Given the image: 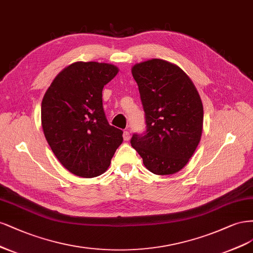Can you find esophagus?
Wrapping results in <instances>:
<instances>
[{
	"mask_svg": "<svg viewBox=\"0 0 253 253\" xmlns=\"http://www.w3.org/2000/svg\"><path fill=\"white\" fill-rule=\"evenodd\" d=\"M123 138H124V141H129L130 140V133L128 131H124Z\"/></svg>",
	"mask_w": 253,
	"mask_h": 253,
	"instance_id": "obj_1",
	"label": "esophagus"
}]
</instances>
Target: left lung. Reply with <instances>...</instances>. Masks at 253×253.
Returning a JSON list of instances; mask_svg holds the SVG:
<instances>
[{
    "instance_id": "left-lung-1",
    "label": "left lung",
    "mask_w": 253,
    "mask_h": 253,
    "mask_svg": "<svg viewBox=\"0 0 253 253\" xmlns=\"http://www.w3.org/2000/svg\"><path fill=\"white\" fill-rule=\"evenodd\" d=\"M145 111L146 134H133L131 146L145 167L158 175L182 170L201 141L204 110L191 79L177 65L161 59L131 68Z\"/></svg>"
}]
</instances>
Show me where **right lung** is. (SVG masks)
<instances>
[{"label": "right lung", "instance_id": "1", "mask_svg": "<svg viewBox=\"0 0 253 253\" xmlns=\"http://www.w3.org/2000/svg\"><path fill=\"white\" fill-rule=\"evenodd\" d=\"M118 72L108 63L75 62L44 94L41 120L46 140L61 164L78 176L104 173L123 142V131L109 125L102 101L104 86Z\"/></svg>", "mask_w": 253, "mask_h": 253}]
</instances>
